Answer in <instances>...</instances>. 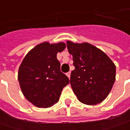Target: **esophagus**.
<instances>
[{
  "instance_id": "esophagus-1",
  "label": "esophagus",
  "mask_w": 130,
  "mask_h": 130,
  "mask_svg": "<svg viewBox=\"0 0 130 130\" xmlns=\"http://www.w3.org/2000/svg\"><path fill=\"white\" fill-rule=\"evenodd\" d=\"M66 74H67V76L68 77H69V79H70V75H71V72H69L67 73Z\"/></svg>"
}]
</instances>
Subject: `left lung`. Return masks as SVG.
I'll return each mask as SVG.
<instances>
[{
    "label": "left lung",
    "mask_w": 130,
    "mask_h": 130,
    "mask_svg": "<svg viewBox=\"0 0 130 130\" xmlns=\"http://www.w3.org/2000/svg\"><path fill=\"white\" fill-rule=\"evenodd\" d=\"M74 70L70 84L79 101L87 105L101 103L110 92L116 77V67L107 55L87 43L67 42Z\"/></svg>",
    "instance_id": "1"
}]
</instances>
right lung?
I'll return each instance as SVG.
<instances>
[{
	"instance_id": "1",
	"label": "right lung",
	"mask_w": 130,
	"mask_h": 130,
	"mask_svg": "<svg viewBox=\"0 0 130 130\" xmlns=\"http://www.w3.org/2000/svg\"><path fill=\"white\" fill-rule=\"evenodd\" d=\"M65 47L63 43H40L28 53L19 67L18 80L23 95L37 107L56 103L63 88L69 83L56 58L57 53Z\"/></svg>"
}]
</instances>
